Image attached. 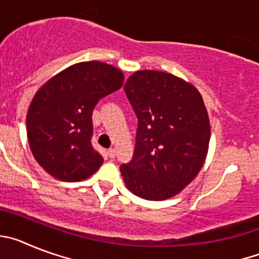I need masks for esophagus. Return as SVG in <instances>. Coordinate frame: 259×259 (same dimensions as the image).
<instances>
[{
    "instance_id": "esophagus-1",
    "label": "esophagus",
    "mask_w": 259,
    "mask_h": 259,
    "mask_svg": "<svg viewBox=\"0 0 259 259\" xmlns=\"http://www.w3.org/2000/svg\"><path fill=\"white\" fill-rule=\"evenodd\" d=\"M107 155L113 159V158L115 157V149H114V148H110V149L107 150Z\"/></svg>"
}]
</instances>
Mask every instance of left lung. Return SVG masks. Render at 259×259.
<instances>
[{"mask_svg":"<svg viewBox=\"0 0 259 259\" xmlns=\"http://www.w3.org/2000/svg\"><path fill=\"white\" fill-rule=\"evenodd\" d=\"M125 95L139 119L130 163L120 166L130 191L149 201L174 197L198 175L210 143L209 114L191 83L163 71H136Z\"/></svg>","mask_w":259,"mask_h":259,"instance_id":"1","label":"left lung"}]
</instances>
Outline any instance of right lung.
Instances as JSON below:
<instances>
[{
	"mask_svg": "<svg viewBox=\"0 0 259 259\" xmlns=\"http://www.w3.org/2000/svg\"><path fill=\"white\" fill-rule=\"evenodd\" d=\"M123 81L124 75L114 66L80 62L36 92L27 111V137L32 154L49 175L80 182L100 168L104 158L91 143L93 109Z\"/></svg>",
	"mask_w": 259,
	"mask_h": 259,
	"instance_id": "right-lung-1",
	"label": "right lung"
}]
</instances>
